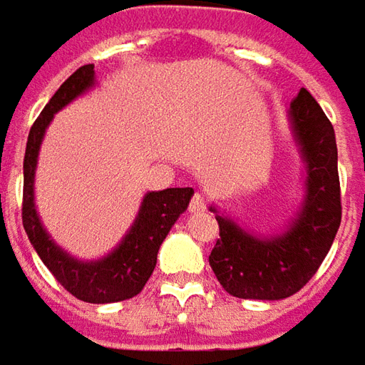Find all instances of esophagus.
Segmentation results:
<instances>
[{
  "label": "esophagus",
  "mask_w": 365,
  "mask_h": 365,
  "mask_svg": "<svg viewBox=\"0 0 365 365\" xmlns=\"http://www.w3.org/2000/svg\"><path fill=\"white\" fill-rule=\"evenodd\" d=\"M188 209L192 212H200L207 209V200H205V197L202 195H192V199H190V205H188Z\"/></svg>",
  "instance_id": "esophagus-1"
}]
</instances>
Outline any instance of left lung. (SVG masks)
Returning <instances> with one entry per match:
<instances>
[{
    "instance_id": "left-lung-1",
    "label": "left lung",
    "mask_w": 365,
    "mask_h": 365,
    "mask_svg": "<svg viewBox=\"0 0 365 365\" xmlns=\"http://www.w3.org/2000/svg\"><path fill=\"white\" fill-rule=\"evenodd\" d=\"M289 118L307 177L302 209L287 231L261 239L215 215L221 239L209 263L222 289L241 299L273 302L297 293L319 269L341 222L334 126L305 88L293 98Z\"/></svg>"
}]
</instances>
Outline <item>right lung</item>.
<instances>
[{
	"instance_id": "obj_1",
	"label": "right lung",
	"mask_w": 365,
	"mask_h": 365,
	"mask_svg": "<svg viewBox=\"0 0 365 365\" xmlns=\"http://www.w3.org/2000/svg\"><path fill=\"white\" fill-rule=\"evenodd\" d=\"M94 86V63L78 68L41 110L28 136L24 156V207L21 221L29 243L63 289L88 303H114L138 295L156 267L158 249L170 227L187 211L192 188H165L144 195L130 231L120 245L98 261H78L56 245L41 225L34 202V177L40 144L58 110Z\"/></svg>"
}]
</instances>
